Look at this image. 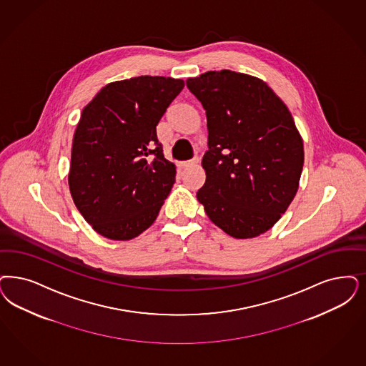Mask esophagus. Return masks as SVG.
<instances>
[{
  "label": "esophagus",
  "instance_id": "1",
  "mask_svg": "<svg viewBox=\"0 0 366 366\" xmlns=\"http://www.w3.org/2000/svg\"><path fill=\"white\" fill-rule=\"evenodd\" d=\"M199 162V158L197 157H194L193 159H190V161H187V162H181L179 166L182 167V169H188V167H192V166H194V164H197Z\"/></svg>",
  "mask_w": 366,
  "mask_h": 366
}]
</instances>
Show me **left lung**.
<instances>
[{
  "label": "left lung",
  "instance_id": "left-lung-1",
  "mask_svg": "<svg viewBox=\"0 0 366 366\" xmlns=\"http://www.w3.org/2000/svg\"><path fill=\"white\" fill-rule=\"evenodd\" d=\"M207 114L205 214L237 239L266 232L285 214L304 164L302 139L287 105L262 79L231 70L188 78Z\"/></svg>",
  "mask_w": 366,
  "mask_h": 366
}]
</instances>
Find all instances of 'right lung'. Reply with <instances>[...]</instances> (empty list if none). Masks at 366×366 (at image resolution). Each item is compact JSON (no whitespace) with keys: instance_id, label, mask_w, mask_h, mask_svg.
Wrapping results in <instances>:
<instances>
[{"instance_id":"1","label":"right lung","mask_w":366,"mask_h":366,"mask_svg":"<svg viewBox=\"0 0 366 366\" xmlns=\"http://www.w3.org/2000/svg\"><path fill=\"white\" fill-rule=\"evenodd\" d=\"M182 79L140 76L101 89L84 108L71 147L69 187L78 211L108 239L152 226L176 181L157 126Z\"/></svg>"}]
</instances>
